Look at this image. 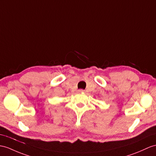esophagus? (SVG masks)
Listing matches in <instances>:
<instances>
[{"mask_svg":"<svg viewBox=\"0 0 156 156\" xmlns=\"http://www.w3.org/2000/svg\"><path fill=\"white\" fill-rule=\"evenodd\" d=\"M78 93H85V90H83V89H79V90H78Z\"/></svg>","mask_w":156,"mask_h":156,"instance_id":"obj_1","label":"esophagus"}]
</instances>
